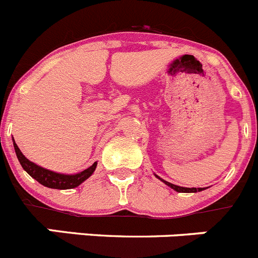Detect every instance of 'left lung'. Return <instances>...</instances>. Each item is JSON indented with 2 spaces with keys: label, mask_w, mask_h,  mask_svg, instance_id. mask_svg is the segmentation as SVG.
<instances>
[{
  "label": "left lung",
  "mask_w": 258,
  "mask_h": 258,
  "mask_svg": "<svg viewBox=\"0 0 258 258\" xmlns=\"http://www.w3.org/2000/svg\"><path fill=\"white\" fill-rule=\"evenodd\" d=\"M156 177H158V175H156ZM159 179H162V178H159ZM162 180L164 182L165 184H167V186L172 187V188L175 189L177 192H197V191H202V189H204V188H186V187H179V186H175V184L169 183V182H167V180H164V179H162Z\"/></svg>",
  "instance_id": "8db88e82"
}]
</instances>
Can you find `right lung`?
Instances as JSON below:
<instances>
[{"label":"right lung","mask_w":258,"mask_h":258,"mask_svg":"<svg viewBox=\"0 0 258 258\" xmlns=\"http://www.w3.org/2000/svg\"><path fill=\"white\" fill-rule=\"evenodd\" d=\"M14 148H15L16 156H18L19 162H20L21 167L28 172L29 175L37 179L40 184L45 187H49V188H56V189H70L78 187L79 184H81L85 179H88L91 174L94 173L96 168V163H94L91 167H89L88 169H85L84 172L78 173V174H59V173L50 172V170L44 169L42 167H38L37 164L31 163L30 160L25 158L23 155V153L20 151V149L18 148V145L14 141Z\"/></svg>","instance_id":"add662e5"}]
</instances>
